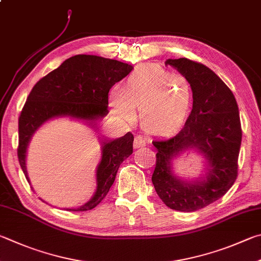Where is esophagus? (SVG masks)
<instances>
[{
  "instance_id": "obj_1",
  "label": "esophagus",
  "mask_w": 261,
  "mask_h": 261,
  "mask_svg": "<svg viewBox=\"0 0 261 261\" xmlns=\"http://www.w3.org/2000/svg\"><path fill=\"white\" fill-rule=\"evenodd\" d=\"M134 146H135V148H143V147H145L146 146V140H145L144 137L136 136Z\"/></svg>"
}]
</instances>
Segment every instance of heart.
Instances as JSON below:
<instances>
[{
	"mask_svg": "<svg viewBox=\"0 0 261 261\" xmlns=\"http://www.w3.org/2000/svg\"><path fill=\"white\" fill-rule=\"evenodd\" d=\"M193 96L192 83L160 66H145L126 79L123 89L115 88L111 101L118 115L131 118L140 110V123L149 134L165 135L186 117Z\"/></svg>",
	"mask_w": 261,
	"mask_h": 261,
	"instance_id": "heart-1",
	"label": "heart"
}]
</instances>
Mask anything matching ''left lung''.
<instances>
[{"mask_svg":"<svg viewBox=\"0 0 261 261\" xmlns=\"http://www.w3.org/2000/svg\"><path fill=\"white\" fill-rule=\"evenodd\" d=\"M192 83L193 110L184 126L168 139L153 140L158 149L151 181L170 209L192 212L219 200L239 173L242 127L231 90L205 65L187 58L168 59ZM196 149L208 161V176L184 182L172 172L171 161L184 150Z\"/></svg>","mask_w":261,"mask_h":261,"instance_id":"1","label":"left lung"}]
</instances>
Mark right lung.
Listing matches in <instances>:
<instances>
[{
    "label": "right lung",
    "mask_w": 261,
    "mask_h": 261,
    "mask_svg": "<svg viewBox=\"0 0 261 261\" xmlns=\"http://www.w3.org/2000/svg\"><path fill=\"white\" fill-rule=\"evenodd\" d=\"M132 66L98 56L77 55L65 60L58 68L42 77L33 87L18 120V160L25 177L26 149L34 132L45 121L56 116L94 122L108 114V92L116 82L124 79ZM134 135L105 141L101 161L97 169V191L84 205L68 211H88L100 203L114 182L121 163L132 154Z\"/></svg>",
    "instance_id": "obj_1"
}]
</instances>
